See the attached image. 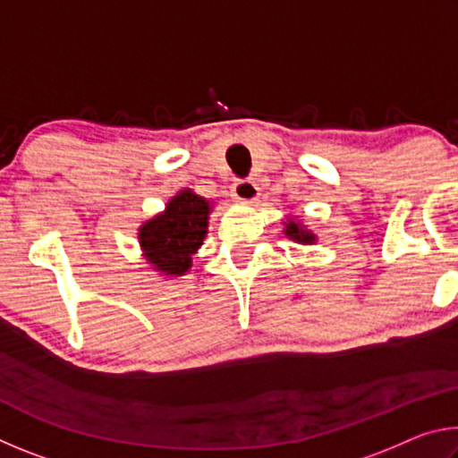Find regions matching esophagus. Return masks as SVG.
<instances>
[{"mask_svg": "<svg viewBox=\"0 0 458 458\" xmlns=\"http://www.w3.org/2000/svg\"><path fill=\"white\" fill-rule=\"evenodd\" d=\"M232 196L242 201V204H252L259 198V185L252 180H238L232 185Z\"/></svg>", "mask_w": 458, "mask_h": 458, "instance_id": "34e87169", "label": "esophagus"}]
</instances>
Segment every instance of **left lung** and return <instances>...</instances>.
Here are the masks:
<instances>
[{
	"mask_svg": "<svg viewBox=\"0 0 458 458\" xmlns=\"http://www.w3.org/2000/svg\"><path fill=\"white\" fill-rule=\"evenodd\" d=\"M286 236H291L293 240H297V242H303V244H311L315 236L311 234L309 230H303V226L301 224H294V222H289L286 224Z\"/></svg>",
	"mask_w": 458,
	"mask_h": 458,
	"instance_id": "obj_1",
	"label": "left lung"
}]
</instances>
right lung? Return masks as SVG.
Masks as SVG:
<instances>
[{"label": "right lung", "mask_w": 458, "mask_h": 458, "mask_svg": "<svg viewBox=\"0 0 458 458\" xmlns=\"http://www.w3.org/2000/svg\"><path fill=\"white\" fill-rule=\"evenodd\" d=\"M210 204L190 190L169 201L165 212L139 230V242L151 265L165 275H183L208 232Z\"/></svg>", "instance_id": "obj_1"}]
</instances>
